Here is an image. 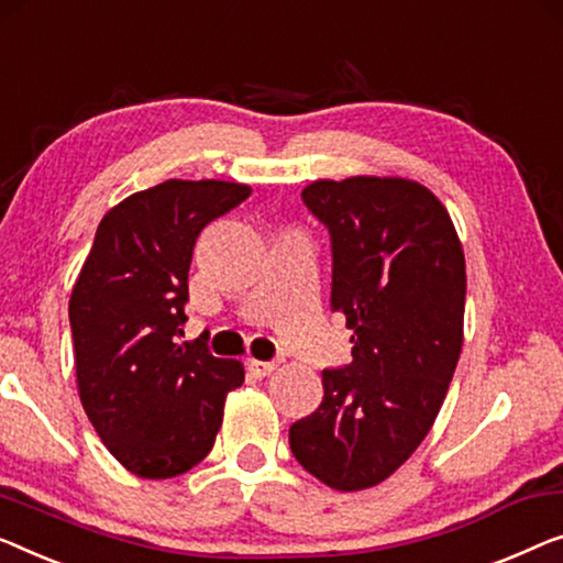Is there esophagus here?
I'll return each mask as SVG.
<instances>
[{
    "mask_svg": "<svg viewBox=\"0 0 563 563\" xmlns=\"http://www.w3.org/2000/svg\"><path fill=\"white\" fill-rule=\"evenodd\" d=\"M249 371H251V376L266 378V376H272V373L276 371V363H272V361H254V357H251Z\"/></svg>",
    "mask_w": 563,
    "mask_h": 563,
    "instance_id": "34e87169",
    "label": "esophagus"
}]
</instances>
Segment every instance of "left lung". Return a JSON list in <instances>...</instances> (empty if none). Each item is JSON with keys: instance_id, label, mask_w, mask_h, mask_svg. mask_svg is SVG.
I'll list each match as a JSON object with an SVG mask.
<instances>
[{"instance_id": "left-lung-1", "label": "left lung", "mask_w": 563, "mask_h": 563, "mask_svg": "<svg viewBox=\"0 0 563 563\" xmlns=\"http://www.w3.org/2000/svg\"><path fill=\"white\" fill-rule=\"evenodd\" d=\"M301 200L332 241V309L353 363L322 371V404L289 427L297 462L332 490L383 483L429 434L464 340V251L446 208L406 177L317 180Z\"/></svg>"}]
</instances>
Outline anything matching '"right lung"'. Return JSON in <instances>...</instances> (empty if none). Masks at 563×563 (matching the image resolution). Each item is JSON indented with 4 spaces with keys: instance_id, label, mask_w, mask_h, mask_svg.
I'll use <instances>...</instances> for the list:
<instances>
[{
    "instance_id": "add662e5",
    "label": "right lung",
    "mask_w": 563,
    "mask_h": 563,
    "mask_svg": "<svg viewBox=\"0 0 563 563\" xmlns=\"http://www.w3.org/2000/svg\"><path fill=\"white\" fill-rule=\"evenodd\" d=\"M249 185L165 180L101 218L70 291L80 404L113 457L144 479L192 470L213 450L243 365L183 335L187 272L202 228Z\"/></svg>"
}]
</instances>
